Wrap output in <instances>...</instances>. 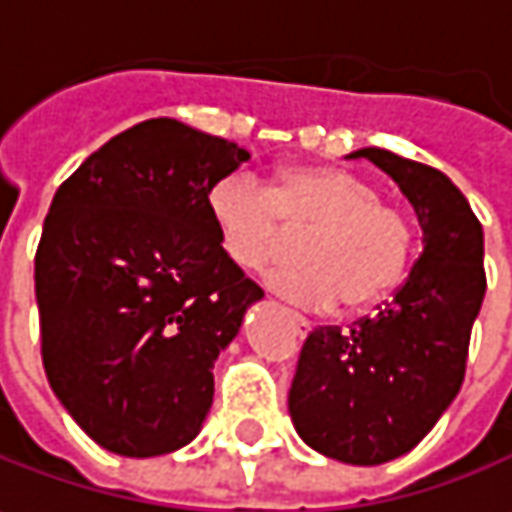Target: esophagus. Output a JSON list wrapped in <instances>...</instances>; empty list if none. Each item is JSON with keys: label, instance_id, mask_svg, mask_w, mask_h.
<instances>
[{"label": "esophagus", "instance_id": "esophagus-1", "mask_svg": "<svg viewBox=\"0 0 512 512\" xmlns=\"http://www.w3.org/2000/svg\"><path fill=\"white\" fill-rule=\"evenodd\" d=\"M286 315H289V321L295 323V332H298L300 338H303V335L309 332V321H306L303 315H298V312H286Z\"/></svg>", "mask_w": 512, "mask_h": 512}]
</instances>
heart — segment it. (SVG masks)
Listing matches in <instances>:
<instances>
[{
  "mask_svg": "<svg viewBox=\"0 0 512 512\" xmlns=\"http://www.w3.org/2000/svg\"><path fill=\"white\" fill-rule=\"evenodd\" d=\"M206 214L223 255L243 272H263L300 234L298 263L269 286L306 309H367L410 275L418 232L404 209L384 203L367 177L338 166H286L260 189L243 174L214 180Z\"/></svg>",
  "mask_w": 512,
  "mask_h": 512,
  "instance_id": "b5f03b06",
  "label": "heart"
}]
</instances>
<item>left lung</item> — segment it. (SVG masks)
<instances>
[{"label": "left lung", "instance_id": "8db88e82", "mask_svg": "<svg viewBox=\"0 0 512 512\" xmlns=\"http://www.w3.org/2000/svg\"><path fill=\"white\" fill-rule=\"evenodd\" d=\"M352 157H367L401 186L424 229V252L375 315L309 332L289 412L312 450L372 467L410 453L453 404L487 275L481 223L450 177L387 148Z\"/></svg>", "mask_w": 512, "mask_h": 512}]
</instances>
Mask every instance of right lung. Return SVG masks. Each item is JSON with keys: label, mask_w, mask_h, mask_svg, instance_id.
Masks as SVG:
<instances>
[{"label": "right lung", "mask_w": 512, "mask_h": 512, "mask_svg": "<svg viewBox=\"0 0 512 512\" xmlns=\"http://www.w3.org/2000/svg\"><path fill=\"white\" fill-rule=\"evenodd\" d=\"M249 151L145 120L56 189L36 246L48 384L100 447L171 453L200 433L214 358L263 289L223 255L206 191Z\"/></svg>", "instance_id": "1"}]
</instances>
